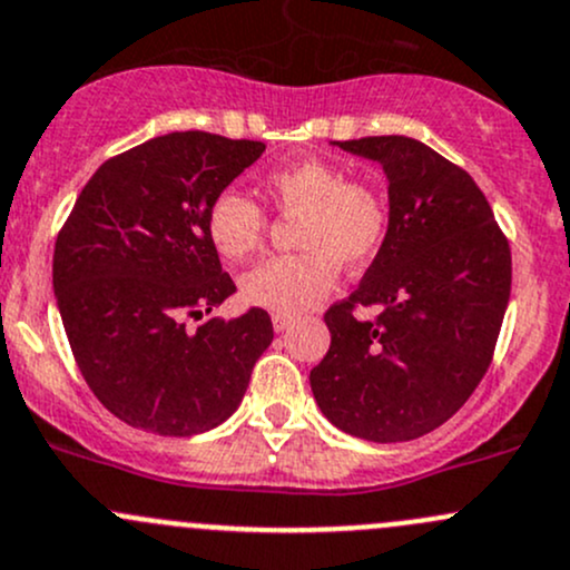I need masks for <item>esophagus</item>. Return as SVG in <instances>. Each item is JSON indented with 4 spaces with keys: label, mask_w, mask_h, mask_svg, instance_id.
Masks as SVG:
<instances>
[{
    "label": "esophagus",
    "mask_w": 570,
    "mask_h": 570,
    "mask_svg": "<svg viewBox=\"0 0 570 570\" xmlns=\"http://www.w3.org/2000/svg\"><path fill=\"white\" fill-rule=\"evenodd\" d=\"M272 324H274V332H287V328L296 324V318H293V315H279V313H274V315H272Z\"/></svg>",
    "instance_id": "34e87169"
}]
</instances>
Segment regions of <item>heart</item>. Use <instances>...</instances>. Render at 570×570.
Instances as JSON below:
<instances>
[{
    "label": "heart",
    "mask_w": 570,
    "mask_h": 570,
    "mask_svg": "<svg viewBox=\"0 0 570 570\" xmlns=\"http://www.w3.org/2000/svg\"><path fill=\"white\" fill-rule=\"evenodd\" d=\"M261 189L283 214H298L296 255L268 257L242 277L244 302L296 315L337 283L340 263L365 266L390 227V208L371 180L345 178L337 164L302 158L263 175ZM205 233L227 261H244L266 238V214L242 191L225 189L205 210Z\"/></svg>",
    "instance_id": "heart-1"
}]
</instances>
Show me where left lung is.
<instances>
[{
  "label": "left lung",
  "instance_id": "8db88e82",
  "mask_svg": "<svg viewBox=\"0 0 570 570\" xmlns=\"http://www.w3.org/2000/svg\"><path fill=\"white\" fill-rule=\"evenodd\" d=\"M379 161L390 227L345 302L326 309L332 345L309 386L332 425L409 442L448 422L494 356L510 298V246L472 175L412 137L334 142ZM382 307L360 322L353 307Z\"/></svg>",
  "mask_w": 570,
  "mask_h": 570
}]
</instances>
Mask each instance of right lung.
<instances>
[{
  "label": "right lung",
  "instance_id": "right-lung-1",
  "mask_svg": "<svg viewBox=\"0 0 570 570\" xmlns=\"http://www.w3.org/2000/svg\"><path fill=\"white\" fill-rule=\"evenodd\" d=\"M266 145L205 131L148 139L96 169L55 244V296L87 386L117 420L195 436L242 403L272 345L266 309L199 321L236 293L205 210Z\"/></svg>",
  "mask_w": 570,
  "mask_h": 570
}]
</instances>
